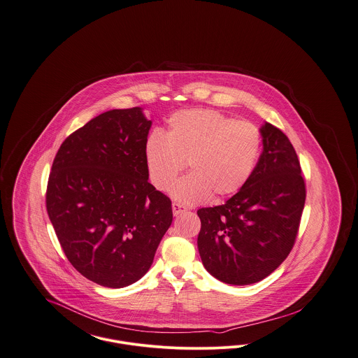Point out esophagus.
I'll return each mask as SVG.
<instances>
[{
	"label": "esophagus",
	"mask_w": 358,
	"mask_h": 358,
	"mask_svg": "<svg viewBox=\"0 0 358 358\" xmlns=\"http://www.w3.org/2000/svg\"><path fill=\"white\" fill-rule=\"evenodd\" d=\"M171 208H173V215H174V216H178V215L187 212V208L182 206L181 204H178V203H173Z\"/></svg>",
	"instance_id": "34e87169"
}]
</instances>
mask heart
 Here are the masks:
<instances>
[{"mask_svg": "<svg viewBox=\"0 0 358 358\" xmlns=\"http://www.w3.org/2000/svg\"><path fill=\"white\" fill-rule=\"evenodd\" d=\"M262 131L245 120L216 110L173 114L164 134L154 131L145 143V159L154 187L168 190L189 166L192 173L171 187L184 204L238 193L250 181L262 150Z\"/></svg>", "mask_w": 358, "mask_h": 358, "instance_id": "heart-1", "label": "heart"}]
</instances>
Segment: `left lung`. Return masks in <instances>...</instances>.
<instances>
[{"label":"left lung","instance_id":"left-lung-1","mask_svg":"<svg viewBox=\"0 0 358 358\" xmlns=\"http://www.w3.org/2000/svg\"><path fill=\"white\" fill-rule=\"evenodd\" d=\"M260 131L263 152L245 187L225 204L197 210L203 264L235 286L260 282L289 256L306 200L301 164L287 136L271 123Z\"/></svg>","mask_w":358,"mask_h":358}]
</instances>
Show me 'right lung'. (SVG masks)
<instances>
[{
  "label": "right lung",
  "instance_id": "1",
  "mask_svg": "<svg viewBox=\"0 0 358 358\" xmlns=\"http://www.w3.org/2000/svg\"><path fill=\"white\" fill-rule=\"evenodd\" d=\"M152 122L139 107L110 110L64 139L52 164L45 204L69 263L103 287L149 271L173 222L171 199L148 181Z\"/></svg>",
  "mask_w": 358,
  "mask_h": 358
}]
</instances>
